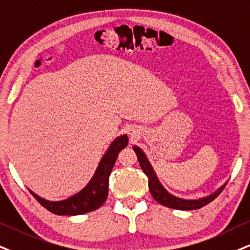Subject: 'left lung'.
Wrapping results in <instances>:
<instances>
[{"label": "left lung", "instance_id": "obj_1", "mask_svg": "<svg viewBox=\"0 0 250 250\" xmlns=\"http://www.w3.org/2000/svg\"><path fill=\"white\" fill-rule=\"evenodd\" d=\"M133 150L137 154V158L139 160L140 167L143 169V171L147 175L148 177V187L150 195L153 196V198L156 202L163 206H167L169 208H174V210H182V211H190V210H197V208H203V206L208 205V203H211L214 198H217L219 196V193L223 191V189L226 187V183H224L220 188H218L214 192L210 193V195L202 197V198L197 199H186L181 198V197H176L171 195L170 192H168L165 189V187L162 186L161 182L159 181L158 176H156L154 168L150 165V162L147 159L146 154L143 152V149L138 146H133Z\"/></svg>", "mask_w": 250, "mask_h": 250}]
</instances>
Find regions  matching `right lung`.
<instances>
[{
  "label": "right lung",
  "instance_id": "right-lung-1",
  "mask_svg": "<svg viewBox=\"0 0 250 250\" xmlns=\"http://www.w3.org/2000/svg\"><path fill=\"white\" fill-rule=\"evenodd\" d=\"M127 144L128 138L126 134L117 137L103 154L87 186L75 195L62 200H47L29 189L30 192L45 208L58 215H78L97 210L106 200L109 192V176L115 166L117 156L120 150L127 146Z\"/></svg>",
  "mask_w": 250,
  "mask_h": 250
}]
</instances>
